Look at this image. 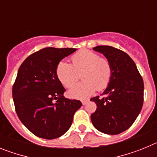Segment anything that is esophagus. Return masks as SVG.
<instances>
[{
    "mask_svg": "<svg viewBox=\"0 0 157 157\" xmlns=\"http://www.w3.org/2000/svg\"><path fill=\"white\" fill-rule=\"evenodd\" d=\"M88 100H83V101H82V104L83 105H86L88 103Z\"/></svg>",
    "mask_w": 157,
    "mask_h": 157,
    "instance_id": "34e87169",
    "label": "esophagus"
}]
</instances>
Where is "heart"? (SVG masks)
I'll return each mask as SVG.
<instances>
[{
    "mask_svg": "<svg viewBox=\"0 0 157 157\" xmlns=\"http://www.w3.org/2000/svg\"><path fill=\"white\" fill-rule=\"evenodd\" d=\"M72 64L62 60L56 66V76L65 87H71L83 72V82L67 91V96L74 99H86L97 90H103L112 78V67L109 59L101 58L90 50H82L72 56Z\"/></svg>",
    "mask_w": 157,
    "mask_h": 157,
    "instance_id": "b5f03b06",
    "label": "heart"
}]
</instances>
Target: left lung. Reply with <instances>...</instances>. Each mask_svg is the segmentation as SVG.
<instances>
[{
	"instance_id": "1",
	"label": "left lung",
	"mask_w": 157,
	"mask_h": 157,
	"mask_svg": "<svg viewBox=\"0 0 157 157\" xmlns=\"http://www.w3.org/2000/svg\"><path fill=\"white\" fill-rule=\"evenodd\" d=\"M94 50L102 53L112 67V78L104 91L106 98H91L97 110L91 121L104 134H118L127 130L139 115L143 105L144 83L137 66L126 52L108 45H98Z\"/></svg>"
}]
</instances>
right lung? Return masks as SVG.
Returning <instances> with one entry per match:
<instances>
[{"mask_svg": "<svg viewBox=\"0 0 157 157\" xmlns=\"http://www.w3.org/2000/svg\"><path fill=\"white\" fill-rule=\"evenodd\" d=\"M76 50L42 48L29 56L19 67L12 88L14 105L20 121L39 138L54 139L64 134L82 106L79 101L63 97L65 89L56 72L59 62Z\"/></svg>", "mask_w": 157, "mask_h": 157, "instance_id": "add662e5", "label": "right lung"}]
</instances>
